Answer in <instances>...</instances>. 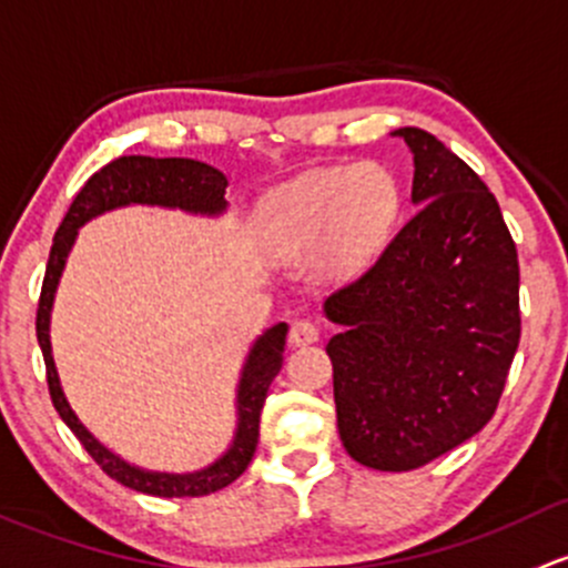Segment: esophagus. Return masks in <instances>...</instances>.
Segmentation results:
<instances>
[{
	"mask_svg": "<svg viewBox=\"0 0 568 568\" xmlns=\"http://www.w3.org/2000/svg\"><path fill=\"white\" fill-rule=\"evenodd\" d=\"M320 338V327L312 320H295L290 327V344H312Z\"/></svg>",
	"mask_w": 568,
	"mask_h": 568,
	"instance_id": "obj_1",
	"label": "esophagus"
}]
</instances>
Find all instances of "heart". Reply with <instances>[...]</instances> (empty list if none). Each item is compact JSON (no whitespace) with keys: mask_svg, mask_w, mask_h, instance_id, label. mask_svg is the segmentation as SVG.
Instances as JSON below:
<instances>
[{"mask_svg":"<svg viewBox=\"0 0 568 568\" xmlns=\"http://www.w3.org/2000/svg\"><path fill=\"white\" fill-rule=\"evenodd\" d=\"M399 210V191L385 169H312L273 191L260 207V235L278 260L320 251L333 271H353L379 248Z\"/></svg>","mask_w":568,"mask_h":568,"instance_id":"b5f03b06","label":"heart"}]
</instances>
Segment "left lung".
Listing matches in <instances>:
<instances>
[{
    "label": "left lung",
    "mask_w": 568,
    "mask_h": 568,
    "mask_svg": "<svg viewBox=\"0 0 568 568\" xmlns=\"http://www.w3.org/2000/svg\"><path fill=\"white\" fill-rule=\"evenodd\" d=\"M413 219L325 317L338 437L374 470H415L484 429L519 344V262L498 199L440 139L399 128Z\"/></svg>",
    "instance_id": "obj_1"
}]
</instances>
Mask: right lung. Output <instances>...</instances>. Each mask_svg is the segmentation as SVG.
<instances>
[{"label": "right lung", "mask_w": 568, "mask_h": 568, "mask_svg": "<svg viewBox=\"0 0 568 568\" xmlns=\"http://www.w3.org/2000/svg\"><path fill=\"white\" fill-rule=\"evenodd\" d=\"M226 178L219 169L207 163L194 161V158H150V155H122L106 163L101 172L92 174L70 204L62 219L60 230L51 245L49 265H45L43 290H40L38 303V344L43 349L45 379H49V394L54 402V410L65 420L84 452L101 465L106 476L120 481L122 487H131L136 493L155 495V498H199V495L219 493L230 487L237 476L248 467L260 440V413L265 405L267 388L273 377L284 364V342L286 323L267 327L245 358L241 383H237V429L232 446L221 454L213 465L202 467L194 473H155L144 467L131 465L109 452L98 437L79 420V415L70 410L65 394H62L60 374H57L54 355H51V306H54L57 284H60L62 271L70 248H73L79 226L92 221L95 215L109 213V210L128 207V204H158V207H178L185 213L199 215H221L226 210Z\"/></svg>", "instance_id": "right-lung-1"}]
</instances>
